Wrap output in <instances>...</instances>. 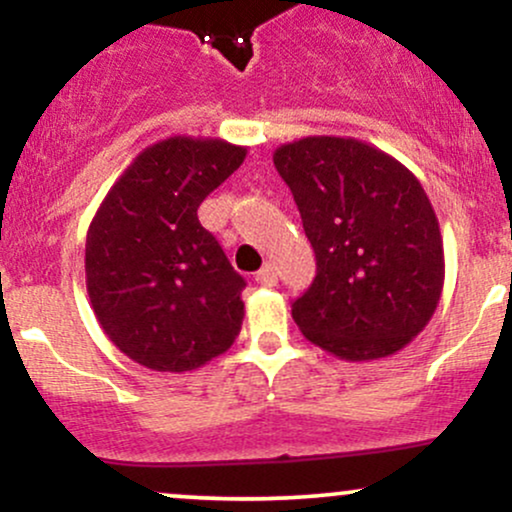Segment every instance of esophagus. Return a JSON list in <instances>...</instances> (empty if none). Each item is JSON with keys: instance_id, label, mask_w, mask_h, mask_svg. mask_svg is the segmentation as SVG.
<instances>
[{"instance_id": "1", "label": "esophagus", "mask_w": 512, "mask_h": 512, "mask_svg": "<svg viewBox=\"0 0 512 512\" xmlns=\"http://www.w3.org/2000/svg\"><path fill=\"white\" fill-rule=\"evenodd\" d=\"M255 281L260 286H274L276 284V269L274 264H264L260 272L255 274Z\"/></svg>"}]
</instances>
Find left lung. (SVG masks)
Returning <instances> with one entry per match:
<instances>
[{
    "mask_svg": "<svg viewBox=\"0 0 512 512\" xmlns=\"http://www.w3.org/2000/svg\"><path fill=\"white\" fill-rule=\"evenodd\" d=\"M301 211L317 274L291 303L308 342L373 361L428 325L443 291L436 211L402 163L366 142L305 137L274 151Z\"/></svg>",
    "mask_w": 512,
    "mask_h": 512,
    "instance_id": "8db88e82",
    "label": "left lung"
}]
</instances>
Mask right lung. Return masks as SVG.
Segmentation results:
<instances>
[{"mask_svg": "<svg viewBox=\"0 0 512 512\" xmlns=\"http://www.w3.org/2000/svg\"><path fill=\"white\" fill-rule=\"evenodd\" d=\"M248 149L163 139L110 187L86 236V289L122 354L161 373L195 370L236 342L245 279L197 219Z\"/></svg>", "mask_w": 512, "mask_h": 512, "instance_id": "1", "label": "right lung"}]
</instances>
